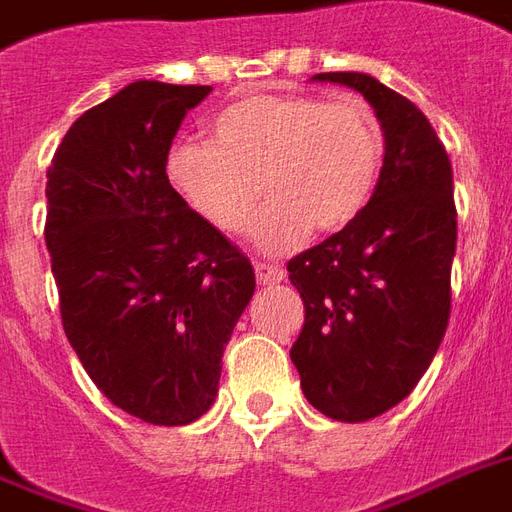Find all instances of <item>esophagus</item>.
I'll list each match as a JSON object with an SVG mask.
<instances>
[{"label": "esophagus", "mask_w": 512, "mask_h": 512, "mask_svg": "<svg viewBox=\"0 0 512 512\" xmlns=\"http://www.w3.org/2000/svg\"><path fill=\"white\" fill-rule=\"evenodd\" d=\"M255 276L260 284H276V281H284L287 271L281 265L271 263H255Z\"/></svg>", "instance_id": "34e87169"}]
</instances>
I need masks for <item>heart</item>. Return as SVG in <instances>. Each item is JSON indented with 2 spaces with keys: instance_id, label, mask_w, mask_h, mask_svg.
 Instances as JSON below:
<instances>
[{
  "instance_id": "obj_1",
  "label": "heart",
  "mask_w": 512,
  "mask_h": 512,
  "mask_svg": "<svg viewBox=\"0 0 512 512\" xmlns=\"http://www.w3.org/2000/svg\"><path fill=\"white\" fill-rule=\"evenodd\" d=\"M212 143L177 140L170 183L212 228L239 233L260 201L252 241L268 255L311 233H335L361 217L385 164V130L361 98L249 95L212 124Z\"/></svg>"
}]
</instances>
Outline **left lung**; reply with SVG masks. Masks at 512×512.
Here are the masks:
<instances>
[{
  "instance_id": "left-lung-1",
  "label": "left lung",
  "mask_w": 512,
  "mask_h": 512,
  "mask_svg": "<svg viewBox=\"0 0 512 512\" xmlns=\"http://www.w3.org/2000/svg\"><path fill=\"white\" fill-rule=\"evenodd\" d=\"M313 79L372 103L385 164L361 217L287 263L305 303L289 356L321 414L364 422L412 393L444 340L457 247L452 162L428 116L374 76Z\"/></svg>"
}]
</instances>
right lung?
I'll list each match as a JSON object with an SVG mask.
<instances>
[{
    "label": "right lung",
    "instance_id": "1",
    "mask_svg": "<svg viewBox=\"0 0 512 512\" xmlns=\"http://www.w3.org/2000/svg\"><path fill=\"white\" fill-rule=\"evenodd\" d=\"M209 90L127 84L71 124L44 191L71 348L111 404L170 428L212 406L225 345L255 292L244 252L167 177L177 127Z\"/></svg>",
    "mask_w": 512,
    "mask_h": 512
}]
</instances>
